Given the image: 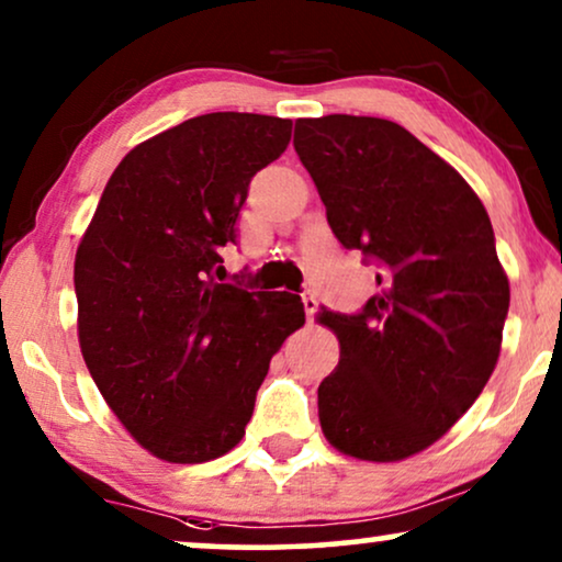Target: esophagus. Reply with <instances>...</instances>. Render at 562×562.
I'll return each mask as SVG.
<instances>
[{
  "label": "esophagus",
  "instance_id": "34e87169",
  "mask_svg": "<svg viewBox=\"0 0 562 562\" xmlns=\"http://www.w3.org/2000/svg\"><path fill=\"white\" fill-rule=\"evenodd\" d=\"M302 304H304V312H307V319H312L315 317V312H317V296H315V291H302Z\"/></svg>",
  "mask_w": 562,
  "mask_h": 562
}]
</instances>
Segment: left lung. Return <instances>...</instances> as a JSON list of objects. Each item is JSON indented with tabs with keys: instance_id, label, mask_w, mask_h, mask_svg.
<instances>
[{
	"instance_id": "left-lung-1",
	"label": "left lung",
	"mask_w": 562,
	"mask_h": 562,
	"mask_svg": "<svg viewBox=\"0 0 562 562\" xmlns=\"http://www.w3.org/2000/svg\"><path fill=\"white\" fill-rule=\"evenodd\" d=\"M294 149L338 243L382 268L361 312H319L340 340L319 426L344 454L397 462L447 434L498 361L508 279L491 218L454 167L392 121L299 119Z\"/></svg>"
}]
</instances>
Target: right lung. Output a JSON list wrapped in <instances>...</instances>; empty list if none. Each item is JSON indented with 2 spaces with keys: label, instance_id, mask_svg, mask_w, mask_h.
<instances>
[{
  "label": "right lung",
  "instance_id": "obj_1",
  "mask_svg": "<svg viewBox=\"0 0 562 562\" xmlns=\"http://www.w3.org/2000/svg\"><path fill=\"white\" fill-rule=\"evenodd\" d=\"M291 121L206 113L121 159L75 260L87 369L126 431L165 462L199 464L245 436L268 363L304 304L218 283L252 175Z\"/></svg>",
  "mask_w": 562,
  "mask_h": 562
}]
</instances>
